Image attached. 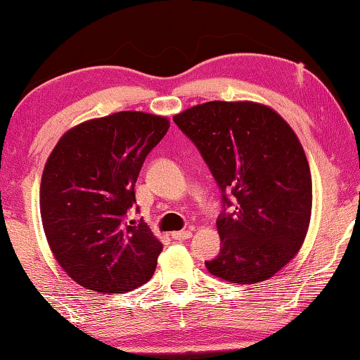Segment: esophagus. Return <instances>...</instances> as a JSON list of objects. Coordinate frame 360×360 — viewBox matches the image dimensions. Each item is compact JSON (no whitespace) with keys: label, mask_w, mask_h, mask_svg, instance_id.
<instances>
[{"label":"esophagus","mask_w":360,"mask_h":360,"mask_svg":"<svg viewBox=\"0 0 360 360\" xmlns=\"http://www.w3.org/2000/svg\"><path fill=\"white\" fill-rule=\"evenodd\" d=\"M190 238H191V231H175V233H172V239L175 240H185Z\"/></svg>","instance_id":"1"}]
</instances>
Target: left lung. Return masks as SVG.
Segmentation results:
<instances>
[{"label": "left lung", "mask_w": 360, "mask_h": 360, "mask_svg": "<svg viewBox=\"0 0 360 360\" xmlns=\"http://www.w3.org/2000/svg\"><path fill=\"white\" fill-rule=\"evenodd\" d=\"M198 147L234 211L219 214V255L206 262L214 277L259 283L274 277L302 248L311 218V174L288 122L254 101H208L174 116Z\"/></svg>", "instance_id": "left-lung-1"}]
</instances>
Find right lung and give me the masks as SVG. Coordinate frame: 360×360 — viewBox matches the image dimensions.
Returning <instances> with one entry per match:
<instances>
[{
    "label": "right lung",
    "mask_w": 360,
    "mask_h": 360,
    "mask_svg": "<svg viewBox=\"0 0 360 360\" xmlns=\"http://www.w3.org/2000/svg\"><path fill=\"white\" fill-rule=\"evenodd\" d=\"M164 116L120 111L68 129L44 167L41 218L57 262L86 290L146 283L162 252L149 226L124 223L146 157L169 131Z\"/></svg>",
    "instance_id": "right-lung-1"
}]
</instances>
